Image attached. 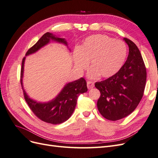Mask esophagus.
I'll return each mask as SVG.
<instances>
[{"label":"esophagus","instance_id":"1","mask_svg":"<svg viewBox=\"0 0 158 158\" xmlns=\"http://www.w3.org/2000/svg\"><path fill=\"white\" fill-rule=\"evenodd\" d=\"M87 86H88V88L89 89H92L94 87V83L93 82H92V81H88V82H87Z\"/></svg>","mask_w":158,"mask_h":158}]
</instances>
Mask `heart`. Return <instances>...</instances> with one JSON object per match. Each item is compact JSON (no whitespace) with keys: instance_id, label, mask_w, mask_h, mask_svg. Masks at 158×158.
Masks as SVG:
<instances>
[{"instance_id":"b5f03b06","label":"heart","mask_w":158,"mask_h":158,"mask_svg":"<svg viewBox=\"0 0 158 158\" xmlns=\"http://www.w3.org/2000/svg\"><path fill=\"white\" fill-rule=\"evenodd\" d=\"M127 48L125 43L113 40L106 35H92L85 38L73 54L76 68L82 73L87 69L90 61L88 76L95 78L100 75L110 78L116 74L126 59Z\"/></svg>"}]
</instances>
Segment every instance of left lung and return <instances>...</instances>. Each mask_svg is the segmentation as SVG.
Returning a JSON list of instances; mask_svg holds the SVG:
<instances>
[{
  "mask_svg": "<svg viewBox=\"0 0 158 158\" xmlns=\"http://www.w3.org/2000/svg\"><path fill=\"white\" fill-rule=\"evenodd\" d=\"M129 47L127 61L118 73L95 83L100 92L97 106L106 119L117 121L132 113L144 95L146 69L141 53L131 40L124 38Z\"/></svg>",
  "mask_w": 158,
  "mask_h": 158,
  "instance_id": "obj_1",
  "label": "left lung"
}]
</instances>
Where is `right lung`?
Listing matches in <instances>:
<instances>
[{
	"mask_svg": "<svg viewBox=\"0 0 158 158\" xmlns=\"http://www.w3.org/2000/svg\"><path fill=\"white\" fill-rule=\"evenodd\" d=\"M54 40L67 45V43L63 38L56 37L52 33L47 32L38 40L36 44L29 49L26 55L33 53L39 50L42 47L49 43L50 40ZM26 57H23L22 63L20 73V83L23 93V96L28 106L34 113L35 115L40 120L45 123L57 125L66 121L73 113L77 102V99L81 94L86 92L88 88L86 81L84 78H81L66 84L60 94L47 103H39L30 99L27 96L22 85V77L23 73V64Z\"/></svg>",
	"mask_w": 158,
	"mask_h": 158,
	"instance_id": "add662e5",
	"label": "right lung"
}]
</instances>
